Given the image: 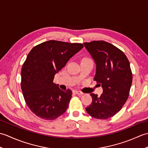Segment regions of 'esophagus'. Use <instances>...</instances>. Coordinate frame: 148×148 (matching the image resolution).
I'll return each mask as SVG.
<instances>
[{
    "label": "esophagus",
    "instance_id": "obj_1",
    "mask_svg": "<svg viewBox=\"0 0 148 148\" xmlns=\"http://www.w3.org/2000/svg\"><path fill=\"white\" fill-rule=\"evenodd\" d=\"M74 92L75 93H76L77 95H83V93L80 92V91H77V90H74Z\"/></svg>",
    "mask_w": 148,
    "mask_h": 148
}]
</instances>
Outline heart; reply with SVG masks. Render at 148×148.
Returning a JSON list of instances; mask_svg holds the SVG:
<instances>
[{
    "label": "heart",
    "instance_id": "b5f03b06",
    "mask_svg": "<svg viewBox=\"0 0 148 148\" xmlns=\"http://www.w3.org/2000/svg\"><path fill=\"white\" fill-rule=\"evenodd\" d=\"M83 60H90V58H84Z\"/></svg>",
    "mask_w": 148,
    "mask_h": 148
}]
</instances>
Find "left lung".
I'll list each match as a JSON object with an SVG mask.
<instances>
[{
  "label": "left lung",
  "instance_id": "obj_1",
  "mask_svg": "<svg viewBox=\"0 0 148 148\" xmlns=\"http://www.w3.org/2000/svg\"><path fill=\"white\" fill-rule=\"evenodd\" d=\"M84 45L96 64L94 81L103 88L100 97L90 94L92 102L86 111L94 118H110L120 111L129 96L132 83L129 61L121 50L104 40Z\"/></svg>",
  "mask_w": 148,
  "mask_h": 148
}]
</instances>
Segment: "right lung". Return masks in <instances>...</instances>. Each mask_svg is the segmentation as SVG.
I'll return each instance as SVG.
<instances>
[{
  "label": "right lung",
  "mask_w": 148,
  "mask_h": 148,
  "mask_svg": "<svg viewBox=\"0 0 148 148\" xmlns=\"http://www.w3.org/2000/svg\"><path fill=\"white\" fill-rule=\"evenodd\" d=\"M81 43L50 40L34 46L21 71V88L27 106L38 117L53 120L68 108L72 91L53 83L55 75L83 48Z\"/></svg>",
  "instance_id": "1"
}]
</instances>
